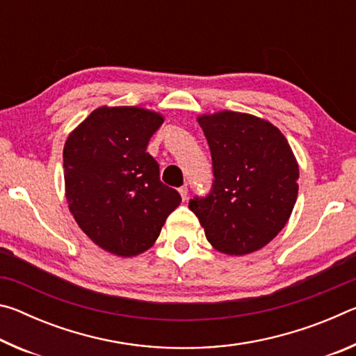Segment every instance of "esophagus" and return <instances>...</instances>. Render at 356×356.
<instances>
[{
	"mask_svg": "<svg viewBox=\"0 0 356 356\" xmlns=\"http://www.w3.org/2000/svg\"><path fill=\"white\" fill-rule=\"evenodd\" d=\"M179 193H180V197H182L184 201L186 200V197H188V188H186V186H180Z\"/></svg>",
	"mask_w": 356,
	"mask_h": 356,
	"instance_id": "obj_1",
	"label": "esophagus"
}]
</instances>
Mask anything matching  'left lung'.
I'll return each mask as SVG.
<instances>
[{"mask_svg": "<svg viewBox=\"0 0 356 356\" xmlns=\"http://www.w3.org/2000/svg\"><path fill=\"white\" fill-rule=\"evenodd\" d=\"M207 138L213 185L188 207L225 254L243 256L273 240L298 195V163L286 136L268 120L237 111L197 118Z\"/></svg>", "mask_w": 356, "mask_h": 356, "instance_id": "8db88e82", "label": "left lung"}]
</instances>
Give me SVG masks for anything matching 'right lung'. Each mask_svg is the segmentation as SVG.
I'll use <instances>...</instances> for the list:
<instances>
[{"label":"right lung","mask_w":356,"mask_h":356,"mask_svg":"<svg viewBox=\"0 0 356 356\" xmlns=\"http://www.w3.org/2000/svg\"><path fill=\"white\" fill-rule=\"evenodd\" d=\"M160 113L140 106H100L64 144L69 210L100 248L131 257L149 250L180 204L179 193L160 180L147 144Z\"/></svg>","instance_id":"add662e5"}]
</instances>
